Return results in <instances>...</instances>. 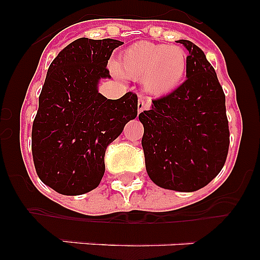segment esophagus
Instances as JSON below:
<instances>
[{
	"mask_svg": "<svg viewBox=\"0 0 260 260\" xmlns=\"http://www.w3.org/2000/svg\"><path fill=\"white\" fill-rule=\"evenodd\" d=\"M150 107V102H147L146 99L141 98L139 100H138V112L139 113H142L144 109H147V108Z\"/></svg>",
	"mask_w": 260,
	"mask_h": 260,
	"instance_id": "obj_1",
	"label": "esophagus"
}]
</instances>
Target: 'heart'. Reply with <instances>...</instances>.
Returning a JSON list of instances; mask_svg holds the SVG:
<instances>
[{
	"label": "heart",
	"mask_w": 260,
	"mask_h": 260,
	"mask_svg": "<svg viewBox=\"0 0 260 260\" xmlns=\"http://www.w3.org/2000/svg\"><path fill=\"white\" fill-rule=\"evenodd\" d=\"M187 68V56L180 47L139 41L126 48L118 59L119 71L143 80L146 92L165 96L180 86Z\"/></svg>",
	"instance_id": "1"
}]
</instances>
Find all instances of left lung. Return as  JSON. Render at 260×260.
Returning <instances> with one entry per match:
<instances>
[{
    "instance_id": "obj_1",
    "label": "left lung",
    "mask_w": 260,
    "mask_h": 260,
    "mask_svg": "<svg viewBox=\"0 0 260 260\" xmlns=\"http://www.w3.org/2000/svg\"><path fill=\"white\" fill-rule=\"evenodd\" d=\"M189 50L187 79L152 100L139 119L144 134L147 173L162 189L197 191L222 169L229 150L225 95L203 50L180 40Z\"/></svg>"
}]
</instances>
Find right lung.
<instances>
[{
	"mask_svg": "<svg viewBox=\"0 0 260 260\" xmlns=\"http://www.w3.org/2000/svg\"><path fill=\"white\" fill-rule=\"evenodd\" d=\"M122 44L77 39L48 69L32 125V157L39 178L59 194L96 189L107 147L137 117V93L110 100L98 91L99 80L110 78L108 59Z\"/></svg>",
	"mask_w": 260,
	"mask_h": 260,
	"instance_id": "obj_1",
	"label": "right lung"
}]
</instances>
